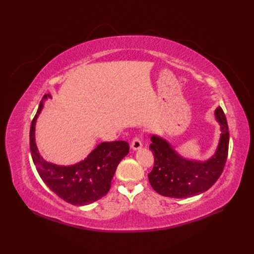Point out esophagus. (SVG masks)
Returning <instances> with one entry per match:
<instances>
[{
  "mask_svg": "<svg viewBox=\"0 0 254 254\" xmlns=\"http://www.w3.org/2000/svg\"><path fill=\"white\" fill-rule=\"evenodd\" d=\"M142 141H141V139L139 136H135V137H133V140H132V142H131V148L133 149V150H137V149H140L141 147H142Z\"/></svg>",
  "mask_w": 254,
  "mask_h": 254,
  "instance_id": "1",
  "label": "esophagus"
}]
</instances>
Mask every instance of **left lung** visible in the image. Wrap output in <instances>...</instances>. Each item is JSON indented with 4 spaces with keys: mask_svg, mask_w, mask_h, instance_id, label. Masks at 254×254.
Listing matches in <instances>:
<instances>
[{
    "mask_svg": "<svg viewBox=\"0 0 254 254\" xmlns=\"http://www.w3.org/2000/svg\"><path fill=\"white\" fill-rule=\"evenodd\" d=\"M221 134L215 155L204 162L187 160L179 156L165 140L157 135L150 137L155 163L148 180L157 193L165 197H193L209 190L220 177L229 149V127L220 107L215 110Z\"/></svg>",
    "mask_w": 254,
    "mask_h": 254,
    "instance_id": "8db88e82",
    "label": "left lung"
}]
</instances>
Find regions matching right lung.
<instances>
[{
    "label": "right lung",
    "mask_w": 254,
    "mask_h": 254,
    "mask_svg": "<svg viewBox=\"0 0 254 254\" xmlns=\"http://www.w3.org/2000/svg\"><path fill=\"white\" fill-rule=\"evenodd\" d=\"M51 97L45 94L43 99ZM39 109L32 122L29 131L30 152L38 174L47 186L64 201L73 205H86L104 197L111 188V180L121 160L129 152L125 141L103 142L79 163L63 166L47 162L38 152L35 142V126Z\"/></svg>",
    "instance_id": "add662e5"
}]
</instances>
